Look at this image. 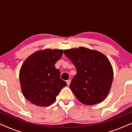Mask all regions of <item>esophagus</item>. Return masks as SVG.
I'll return each instance as SVG.
<instances>
[{"label": "esophagus", "mask_w": 132, "mask_h": 132, "mask_svg": "<svg viewBox=\"0 0 132 132\" xmlns=\"http://www.w3.org/2000/svg\"><path fill=\"white\" fill-rule=\"evenodd\" d=\"M66 82H67V85H70V82H71V80H67L66 81Z\"/></svg>", "instance_id": "obj_1"}]
</instances>
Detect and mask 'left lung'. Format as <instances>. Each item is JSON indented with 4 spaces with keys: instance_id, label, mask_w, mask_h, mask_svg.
<instances>
[{
    "instance_id": "1",
    "label": "left lung",
    "mask_w": 132,
    "mask_h": 132,
    "mask_svg": "<svg viewBox=\"0 0 132 132\" xmlns=\"http://www.w3.org/2000/svg\"><path fill=\"white\" fill-rule=\"evenodd\" d=\"M64 53L77 70L70 88L77 100L86 105L102 102L110 91L113 76L106 56L85 47L65 50Z\"/></svg>"
}]
</instances>
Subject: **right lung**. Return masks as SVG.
<instances>
[{
  "instance_id": "add662e5",
  "label": "right lung",
  "mask_w": 132,
  "mask_h": 132,
  "mask_svg": "<svg viewBox=\"0 0 132 132\" xmlns=\"http://www.w3.org/2000/svg\"><path fill=\"white\" fill-rule=\"evenodd\" d=\"M62 50L46 49L35 52L23 63L20 71L22 93L27 100L39 106H48L55 102L67 83L60 78L55 63Z\"/></svg>"
}]
</instances>
